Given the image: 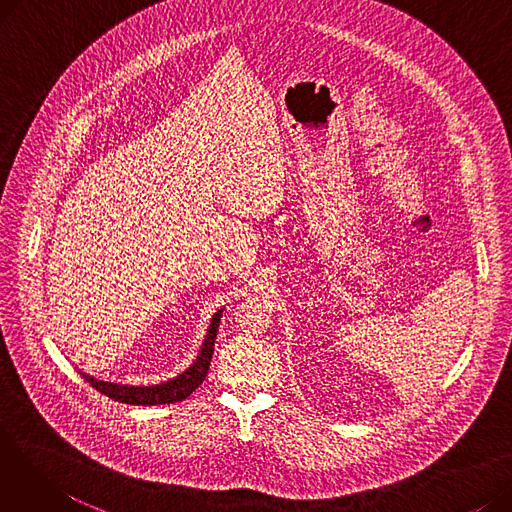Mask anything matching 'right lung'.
I'll return each mask as SVG.
<instances>
[{
  "label": "right lung",
  "instance_id": "right-lung-1",
  "mask_svg": "<svg viewBox=\"0 0 512 512\" xmlns=\"http://www.w3.org/2000/svg\"><path fill=\"white\" fill-rule=\"evenodd\" d=\"M220 309L215 313L209 321L207 328V336L203 340L201 351L197 355V359L193 361V365L184 369L176 378L161 382L155 386H128V384H112V382H103L93 378V375L83 373V378L101 394L110 396L118 402H126V405H141V407H151V405H170V402H180L184 398L191 396L205 380V375L209 371V363H211V355H213V344H215V336H218V326H220V317H222Z\"/></svg>",
  "mask_w": 512,
  "mask_h": 512
}]
</instances>
